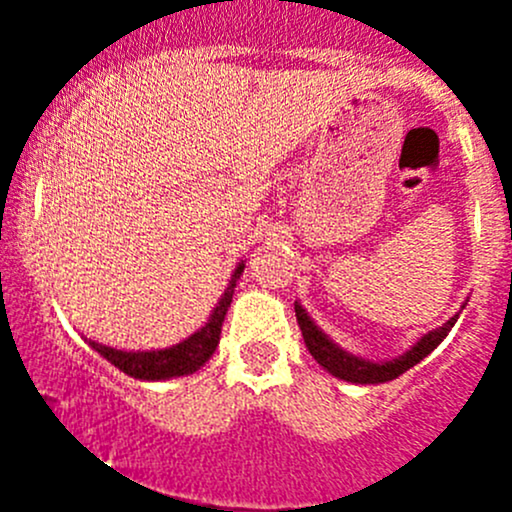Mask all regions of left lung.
Here are the masks:
<instances>
[{
  "instance_id": "1",
  "label": "left lung",
  "mask_w": 512,
  "mask_h": 512,
  "mask_svg": "<svg viewBox=\"0 0 512 512\" xmlns=\"http://www.w3.org/2000/svg\"><path fill=\"white\" fill-rule=\"evenodd\" d=\"M294 312H297V324H299V329H302V337H304V344H307L309 354H312L314 359H317L319 364L329 371V374L339 376V379H344V381H352V384H384V381H391V379H396V376H401L404 371H409L411 366L418 364L423 356L431 354L433 349H436L438 344L446 339V334L451 332V327L456 324V319H458V317L448 319L441 329H433V332H428L414 349H409V352H406L404 356H399V359L376 364V361H366V359H359V356H354V354L342 352L337 344L329 342V339L324 337L317 327H314V322L307 317V312H304L299 304H294Z\"/></svg>"
}]
</instances>
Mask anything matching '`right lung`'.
<instances>
[{
    "mask_svg": "<svg viewBox=\"0 0 512 512\" xmlns=\"http://www.w3.org/2000/svg\"><path fill=\"white\" fill-rule=\"evenodd\" d=\"M245 265H240L232 275L230 285H227L223 299L218 302L215 312L210 314L208 324H205L200 332H195L193 337H188L185 342L175 344L170 349H160V352H118V349L103 347L98 342H89L103 359L111 361L116 369H121L123 374L133 376V379L143 381H158V379H170V376H185L198 371L205 361L210 359L220 342V329H223V319L227 314V307L232 302V294H235V282L240 280Z\"/></svg>",
    "mask_w": 512,
    "mask_h": 512,
    "instance_id": "obj_1",
    "label": "right lung"
}]
</instances>
